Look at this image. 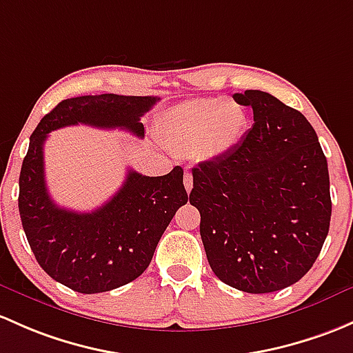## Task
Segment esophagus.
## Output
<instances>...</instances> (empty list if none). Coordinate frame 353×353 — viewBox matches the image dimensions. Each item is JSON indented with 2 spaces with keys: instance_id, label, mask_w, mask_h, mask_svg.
<instances>
[{
  "instance_id": "1",
  "label": "esophagus",
  "mask_w": 353,
  "mask_h": 353,
  "mask_svg": "<svg viewBox=\"0 0 353 353\" xmlns=\"http://www.w3.org/2000/svg\"><path fill=\"white\" fill-rule=\"evenodd\" d=\"M184 188H186L188 192H191L192 189V176L189 170H186V174H184Z\"/></svg>"
}]
</instances>
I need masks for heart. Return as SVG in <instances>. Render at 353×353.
<instances>
[{
    "label": "heart",
    "instance_id": "1",
    "mask_svg": "<svg viewBox=\"0 0 353 353\" xmlns=\"http://www.w3.org/2000/svg\"><path fill=\"white\" fill-rule=\"evenodd\" d=\"M248 130V113L226 98L191 99L174 106L162 121V137L176 155H198L205 161L226 155Z\"/></svg>",
    "mask_w": 353,
    "mask_h": 353
}]
</instances>
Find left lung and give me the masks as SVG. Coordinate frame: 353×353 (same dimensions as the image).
Returning a JSON list of instances; mask_svg holds the SVG:
<instances>
[{
	"mask_svg": "<svg viewBox=\"0 0 353 353\" xmlns=\"http://www.w3.org/2000/svg\"><path fill=\"white\" fill-rule=\"evenodd\" d=\"M233 99L254 127L226 155L192 169L189 201L214 276L252 294L298 283L320 255L332 218L326 157L314 128L269 92Z\"/></svg>",
	"mask_w": 353,
	"mask_h": 353,
	"instance_id": "8db88e82",
	"label": "left lung"
}]
</instances>
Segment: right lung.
Here are the masks:
<instances>
[{"instance_id":"add662e5","label":"right lung","mask_w":353,"mask_h":353,"mask_svg":"<svg viewBox=\"0 0 353 353\" xmlns=\"http://www.w3.org/2000/svg\"><path fill=\"white\" fill-rule=\"evenodd\" d=\"M157 96L96 94L59 103L30 137L20 172V210L37 262L57 283L83 294L105 292L135 281L150 264L162 233L188 203L183 167L157 177L130 169L117 194L91 213L52 201L43 174V143L52 130L69 125L121 128L143 137L140 118Z\"/></svg>"}]
</instances>
